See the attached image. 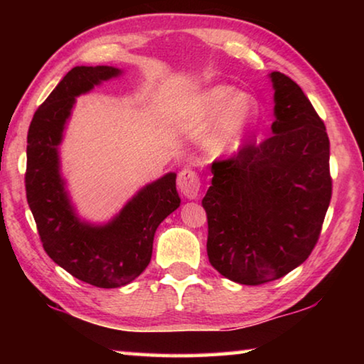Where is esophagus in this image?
<instances>
[{
  "instance_id": "1",
  "label": "esophagus",
  "mask_w": 364,
  "mask_h": 364,
  "mask_svg": "<svg viewBox=\"0 0 364 364\" xmlns=\"http://www.w3.org/2000/svg\"><path fill=\"white\" fill-rule=\"evenodd\" d=\"M178 188L188 199H196L200 191V176L194 168H183L178 173Z\"/></svg>"
}]
</instances>
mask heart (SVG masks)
Listing matches in <instances>:
<instances>
[{"instance_id": "b5f03b06", "label": "heart", "mask_w": 364, "mask_h": 364, "mask_svg": "<svg viewBox=\"0 0 364 364\" xmlns=\"http://www.w3.org/2000/svg\"><path fill=\"white\" fill-rule=\"evenodd\" d=\"M220 115L212 147L217 152L236 149L257 115V104L247 95H237L230 85H217L205 90L194 101L191 122L207 123Z\"/></svg>"}]
</instances>
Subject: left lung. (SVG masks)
<instances>
[{"label": "left lung", "instance_id": "1", "mask_svg": "<svg viewBox=\"0 0 364 364\" xmlns=\"http://www.w3.org/2000/svg\"><path fill=\"white\" fill-rule=\"evenodd\" d=\"M271 80L273 134L215 160L202 199L208 262L245 286L279 279L306 260L332 196L324 122L292 78L273 72Z\"/></svg>", "mask_w": 364, "mask_h": 364}]
</instances>
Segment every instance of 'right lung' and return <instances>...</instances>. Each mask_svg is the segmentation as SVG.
Masks as SVG:
<instances>
[{
  "label": "right lung",
  "mask_w": 364,
  "mask_h": 364,
  "mask_svg": "<svg viewBox=\"0 0 364 364\" xmlns=\"http://www.w3.org/2000/svg\"><path fill=\"white\" fill-rule=\"evenodd\" d=\"M119 73L109 65L73 67L36 109L27 134L26 193L43 249L73 278L102 289L125 286L143 273L157 226L180 207L176 175L168 173L141 189L106 226H91L73 213L59 175L64 125L75 96Z\"/></svg>",
  "instance_id": "right-lung-1"
}]
</instances>
